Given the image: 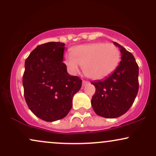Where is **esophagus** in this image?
<instances>
[{"mask_svg":"<svg viewBox=\"0 0 156 156\" xmlns=\"http://www.w3.org/2000/svg\"><path fill=\"white\" fill-rule=\"evenodd\" d=\"M82 83H83V87H84V86L87 85V84L89 83V81H87V80H83Z\"/></svg>","mask_w":156,"mask_h":156,"instance_id":"34e87169","label":"esophagus"}]
</instances>
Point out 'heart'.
<instances>
[{
  "instance_id": "b5f03b06",
  "label": "heart",
  "mask_w": 156,
  "mask_h": 156,
  "mask_svg": "<svg viewBox=\"0 0 156 156\" xmlns=\"http://www.w3.org/2000/svg\"><path fill=\"white\" fill-rule=\"evenodd\" d=\"M72 54H65L64 63L69 71L76 74L81 66L86 76L94 80H101L112 74L119 65L120 51L114 44L95 42L76 46Z\"/></svg>"
}]
</instances>
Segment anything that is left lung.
<instances>
[{
	"mask_svg": "<svg viewBox=\"0 0 156 156\" xmlns=\"http://www.w3.org/2000/svg\"><path fill=\"white\" fill-rule=\"evenodd\" d=\"M121 61L112 74L103 80L91 82L96 91L91 103L94 112L105 118L123 115L133 105L139 90V66L131 53L117 42Z\"/></svg>",
	"mask_w": 156,
	"mask_h": 156,
	"instance_id": "8db88e82",
	"label": "left lung"
}]
</instances>
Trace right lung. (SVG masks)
Instances as JSON below:
<instances>
[{
  "label": "right lung",
  "instance_id": "right-lung-1",
  "mask_svg": "<svg viewBox=\"0 0 156 156\" xmlns=\"http://www.w3.org/2000/svg\"><path fill=\"white\" fill-rule=\"evenodd\" d=\"M65 44L50 42L38 45L25 62L23 77L24 96L34 115L54 122L67 115L73 98L82 80L68 74L63 62Z\"/></svg>",
  "mask_w": 156,
  "mask_h": 156
}]
</instances>
